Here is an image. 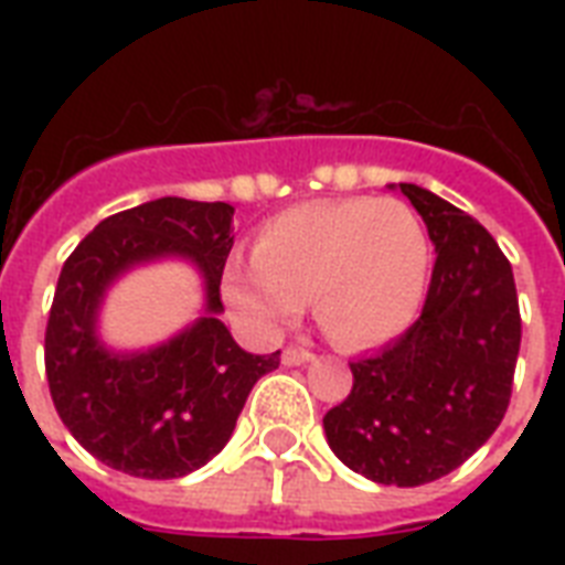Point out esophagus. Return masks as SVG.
Segmentation results:
<instances>
[{
    "mask_svg": "<svg viewBox=\"0 0 565 565\" xmlns=\"http://www.w3.org/2000/svg\"><path fill=\"white\" fill-rule=\"evenodd\" d=\"M313 361V354L308 349H299V345H290V349H284L281 363L284 366H301V363Z\"/></svg>",
    "mask_w": 565,
    "mask_h": 565,
    "instance_id": "1",
    "label": "esophagus"
}]
</instances>
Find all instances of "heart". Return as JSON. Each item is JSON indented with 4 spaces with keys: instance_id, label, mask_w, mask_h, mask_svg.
I'll return each mask as SVG.
<instances>
[{
    "instance_id": "heart-1",
    "label": "heart",
    "mask_w": 565,
    "mask_h": 565,
    "mask_svg": "<svg viewBox=\"0 0 565 565\" xmlns=\"http://www.w3.org/2000/svg\"><path fill=\"white\" fill-rule=\"evenodd\" d=\"M430 273L428 234L398 199H337L278 213L255 239V264L231 260L222 299L255 328H281L313 299L331 343L370 349L411 328Z\"/></svg>"
}]
</instances>
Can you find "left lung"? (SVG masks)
<instances>
[{
    "mask_svg": "<svg viewBox=\"0 0 565 565\" xmlns=\"http://www.w3.org/2000/svg\"><path fill=\"white\" fill-rule=\"evenodd\" d=\"M437 248L419 319L393 345L352 361V393L326 413L328 446L386 487L455 472L499 428L510 404L522 317L499 243L469 213L398 184Z\"/></svg>",
    "mask_w": 565,
    "mask_h": 565,
    "instance_id": "8db88e82",
    "label": "left lung"
}]
</instances>
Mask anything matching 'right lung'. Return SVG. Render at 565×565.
I'll return each mask as SVG.
<instances>
[{
  "mask_svg": "<svg viewBox=\"0 0 565 565\" xmlns=\"http://www.w3.org/2000/svg\"><path fill=\"white\" fill-rule=\"evenodd\" d=\"M234 207L163 195L102 220L66 257L46 326V377L70 434L117 472L170 481L220 455L252 386L281 352L248 354L222 326L220 281ZM188 256L205 278V317L149 353L100 345L104 290L131 265Z\"/></svg>",
  "mask_w": 565,
  "mask_h": 565,
  "instance_id": "obj_1",
  "label": "right lung"
}]
</instances>
